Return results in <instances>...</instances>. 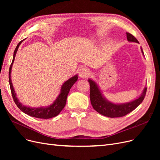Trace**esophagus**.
Wrapping results in <instances>:
<instances>
[{"instance_id": "obj_1", "label": "esophagus", "mask_w": 160, "mask_h": 160, "mask_svg": "<svg viewBox=\"0 0 160 160\" xmlns=\"http://www.w3.org/2000/svg\"><path fill=\"white\" fill-rule=\"evenodd\" d=\"M89 75V70L85 67H81L79 70V76L81 78H86Z\"/></svg>"}]
</instances>
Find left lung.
Masks as SVG:
<instances>
[{"label":"left lung","instance_id":"left-lung-1","mask_svg":"<svg viewBox=\"0 0 160 160\" xmlns=\"http://www.w3.org/2000/svg\"><path fill=\"white\" fill-rule=\"evenodd\" d=\"M127 38L129 41L139 42L133 35L129 32H126ZM142 52L143 54V50L142 49ZM89 83L90 84V100L91 103L93 106V109L98 111L101 115L108 118H120L126 115L129 113L132 112L141 103L146 94L147 88H145L143 93L141 96L137 99H135L132 102H129L124 104H114L109 102L106 100L101 93V92L97 86L94 81L89 79Z\"/></svg>","mask_w":160,"mask_h":160}]
</instances>
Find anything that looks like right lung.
<instances>
[{
    "mask_svg": "<svg viewBox=\"0 0 160 160\" xmlns=\"http://www.w3.org/2000/svg\"><path fill=\"white\" fill-rule=\"evenodd\" d=\"M22 41L18 42V44L17 45L15 50L14 51L12 61L11 62L10 68H9V72H8L9 84H10V88H11V91L13 100L14 101V103H16L17 107L20 109L22 112L31 116V117L40 118V119H49V118H54L57 115H59V113L62 110V109L64 108L66 104L67 98V95L69 94V90L71 88V87L73 85V84L77 81L78 77H77V75H75L65 82L63 85H62V86L61 87V93L59 94V96L57 97V99L54 101V102H53V103L51 105L49 106V107L32 108L26 107V106L22 105L21 103H20V101L18 100L17 98L16 97V93L15 92H14L12 84V81L11 79V72L12 65L14 62L16 53L18 49V47L21 44Z\"/></svg>",
    "mask_w": 160,
    "mask_h": 160,
    "instance_id": "right-lung-1",
    "label": "right lung"
}]
</instances>
